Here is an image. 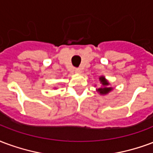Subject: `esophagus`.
<instances>
[{"label":"esophagus","instance_id":"obj_1","mask_svg":"<svg viewBox=\"0 0 153 153\" xmlns=\"http://www.w3.org/2000/svg\"><path fill=\"white\" fill-rule=\"evenodd\" d=\"M74 71H75V72H76V73H80V72H81V68H75V70H74Z\"/></svg>","mask_w":153,"mask_h":153}]
</instances>
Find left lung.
<instances>
[{
  "label": "left lung",
  "mask_w": 153,
  "mask_h": 153,
  "mask_svg": "<svg viewBox=\"0 0 153 153\" xmlns=\"http://www.w3.org/2000/svg\"><path fill=\"white\" fill-rule=\"evenodd\" d=\"M100 81H101V83H102V85H103V87L102 88L98 89V91H99L101 94H108L112 90V88L108 87V86H107V85H108V82L107 81V80H105V78L103 77V76H101V77L100 78Z\"/></svg>",
  "instance_id": "obj_1"
}]
</instances>
